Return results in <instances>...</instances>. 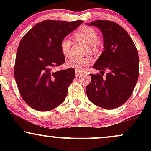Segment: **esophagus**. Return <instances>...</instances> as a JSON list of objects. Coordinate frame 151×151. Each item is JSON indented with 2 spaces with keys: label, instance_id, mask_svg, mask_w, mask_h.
<instances>
[{
  "label": "esophagus",
  "instance_id": "esophagus-1",
  "mask_svg": "<svg viewBox=\"0 0 151 151\" xmlns=\"http://www.w3.org/2000/svg\"><path fill=\"white\" fill-rule=\"evenodd\" d=\"M80 74H81V72H79V71H76V76H79L80 75Z\"/></svg>",
  "mask_w": 151,
  "mask_h": 151
}]
</instances>
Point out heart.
I'll list each match as a JSON object with an SVG mask.
<instances>
[{
    "instance_id": "heart-1",
    "label": "heart",
    "mask_w": 151,
    "mask_h": 151,
    "mask_svg": "<svg viewBox=\"0 0 151 151\" xmlns=\"http://www.w3.org/2000/svg\"><path fill=\"white\" fill-rule=\"evenodd\" d=\"M75 37L86 44L89 45V48L91 51H95L98 47V34L94 29L88 26H82L75 32ZM72 40L70 37H65L60 42L61 52L66 58H69L71 55ZM92 62L90 58H80L74 57L67 62V66L79 72L86 70L88 66Z\"/></svg>"
}]
</instances>
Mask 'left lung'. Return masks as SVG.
<instances>
[{
    "label": "left lung",
    "mask_w": 151,
    "mask_h": 151,
    "mask_svg": "<svg viewBox=\"0 0 151 151\" xmlns=\"http://www.w3.org/2000/svg\"><path fill=\"white\" fill-rule=\"evenodd\" d=\"M86 25L99 29L104 39V50L93 68L104 73L109 70L106 78L91 74V81L86 87L87 97L101 108H118L130 98L138 81V51L129 33L116 22L97 20Z\"/></svg>",
    "instance_id": "8db88e82"
}]
</instances>
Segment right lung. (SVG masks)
Returning a JSON list of instances; mask_svg holds the SVG:
<instances>
[{
  "instance_id": "obj_1",
  "label": "right lung",
  "mask_w": 151,
  "mask_h": 151,
  "mask_svg": "<svg viewBox=\"0 0 151 151\" xmlns=\"http://www.w3.org/2000/svg\"><path fill=\"white\" fill-rule=\"evenodd\" d=\"M81 23L82 20H44L22 38L15 58V79L22 99L35 110H52L65 101L75 71L52 70L65 62L60 50L62 40Z\"/></svg>"
}]
</instances>
